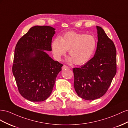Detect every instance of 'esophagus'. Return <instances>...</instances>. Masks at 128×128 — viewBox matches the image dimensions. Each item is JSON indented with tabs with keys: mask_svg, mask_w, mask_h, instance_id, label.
Masks as SVG:
<instances>
[{
	"mask_svg": "<svg viewBox=\"0 0 128 128\" xmlns=\"http://www.w3.org/2000/svg\"><path fill=\"white\" fill-rule=\"evenodd\" d=\"M68 67L67 66H66V65H64L63 66H62V70H65V69H68Z\"/></svg>",
	"mask_w": 128,
	"mask_h": 128,
	"instance_id": "obj_1",
	"label": "esophagus"
}]
</instances>
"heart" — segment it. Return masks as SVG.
Wrapping results in <instances>:
<instances>
[{
	"label": "heart",
	"instance_id": "heart-1",
	"mask_svg": "<svg viewBox=\"0 0 128 128\" xmlns=\"http://www.w3.org/2000/svg\"><path fill=\"white\" fill-rule=\"evenodd\" d=\"M97 45L93 36L68 32L60 38H54L52 43V49L54 57L60 60L68 50L70 63L82 65L88 62L94 54Z\"/></svg>",
	"mask_w": 128,
	"mask_h": 128
}]
</instances>
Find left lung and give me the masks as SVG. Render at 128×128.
<instances>
[{
	"instance_id": "1",
	"label": "left lung",
	"mask_w": 128,
	"mask_h": 128,
	"mask_svg": "<svg viewBox=\"0 0 128 128\" xmlns=\"http://www.w3.org/2000/svg\"><path fill=\"white\" fill-rule=\"evenodd\" d=\"M97 48L94 57L79 68H74V87L78 96L87 100L102 96L116 74V50L104 30L96 26Z\"/></svg>"
}]
</instances>
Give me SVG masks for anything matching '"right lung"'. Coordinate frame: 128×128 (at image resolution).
Listing matches in <instances>:
<instances>
[{"mask_svg": "<svg viewBox=\"0 0 128 128\" xmlns=\"http://www.w3.org/2000/svg\"><path fill=\"white\" fill-rule=\"evenodd\" d=\"M55 29L35 26L18 41L14 51L12 72L20 94L32 102H41L52 92L63 64L54 60L51 52Z\"/></svg>", "mask_w": 128, "mask_h": 128, "instance_id": "right-lung-1", "label": "right lung"}]
</instances>
